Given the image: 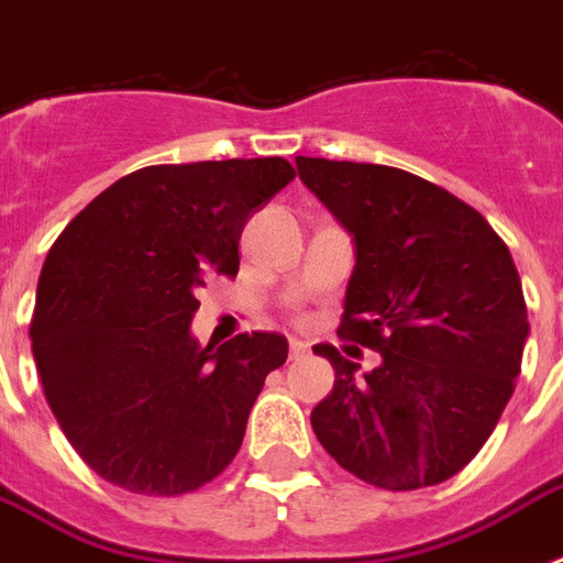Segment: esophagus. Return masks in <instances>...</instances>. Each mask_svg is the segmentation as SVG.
<instances>
[{"label":"esophagus","mask_w":563,"mask_h":563,"mask_svg":"<svg viewBox=\"0 0 563 563\" xmlns=\"http://www.w3.org/2000/svg\"><path fill=\"white\" fill-rule=\"evenodd\" d=\"M307 353H309V344H303V342H300V339H291V342H289V356H291V360H303Z\"/></svg>","instance_id":"esophagus-1"}]
</instances>
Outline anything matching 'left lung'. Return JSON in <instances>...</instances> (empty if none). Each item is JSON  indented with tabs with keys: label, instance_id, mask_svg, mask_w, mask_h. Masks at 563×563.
Masks as SVG:
<instances>
[{
	"label": "left lung",
	"instance_id": "1",
	"mask_svg": "<svg viewBox=\"0 0 563 563\" xmlns=\"http://www.w3.org/2000/svg\"><path fill=\"white\" fill-rule=\"evenodd\" d=\"M295 163L356 245L339 335L383 356L360 376L333 344H316L335 371L312 409L318 441L376 488L446 482L515 394L529 339L515 260L482 212L411 172Z\"/></svg>",
	"mask_w": 563,
	"mask_h": 563
}]
</instances>
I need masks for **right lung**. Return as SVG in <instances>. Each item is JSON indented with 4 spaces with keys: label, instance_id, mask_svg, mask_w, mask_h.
Segmentation results:
<instances>
[{
    "label": "right lung",
    "instance_id": "obj_1",
    "mask_svg": "<svg viewBox=\"0 0 563 563\" xmlns=\"http://www.w3.org/2000/svg\"><path fill=\"white\" fill-rule=\"evenodd\" d=\"M295 178L289 161L145 166L92 198L48 251L31 351L52 415L101 479L178 497L239 453L280 333L212 351L189 333L207 274L239 272L247 219Z\"/></svg>",
    "mask_w": 563,
    "mask_h": 563
}]
</instances>
